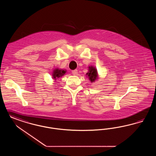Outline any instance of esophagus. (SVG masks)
Returning a JSON list of instances; mask_svg holds the SVG:
<instances>
[{"mask_svg":"<svg viewBox=\"0 0 156 156\" xmlns=\"http://www.w3.org/2000/svg\"><path fill=\"white\" fill-rule=\"evenodd\" d=\"M72 73H73V74L74 75H76L78 74V71L77 70H73V71H72Z\"/></svg>","mask_w":156,"mask_h":156,"instance_id":"esophagus-1","label":"esophagus"}]
</instances>
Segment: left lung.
Instances as JSON below:
<instances>
[{"mask_svg": "<svg viewBox=\"0 0 156 156\" xmlns=\"http://www.w3.org/2000/svg\"><path fill=\"white\" fill-rule=\"evenodd\" d=\"M88 69V72L86 74V75L88 77V79L90 81V82H94L95 81H97L99 78L98 70L93 66H89Z\"/></svg>", "mask_w": 156, "mask_h": 156, "instance_id": "8db88e82", "label": "left lung"}]
</instances>
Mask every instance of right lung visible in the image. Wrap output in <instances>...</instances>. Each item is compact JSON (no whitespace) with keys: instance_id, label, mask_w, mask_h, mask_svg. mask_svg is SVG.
Here are the masks:
<instances>
[{"instance_id":"1","label":"right lung","mask_w":156,"mask_h":156,"mask_svg":"<svg viewBox=\"0 0 156 156\" xmlns=\"http://www.w3.org/2000/svg\"><path fill=\"white\" fill-rule=\"evenodd\" d=\"M66 72H67L66 69H60L58 68L54 69L52 73V78L56 81L57 79L60 78L63 75H64V74L66 73Z\"/></svg>"}]
</instances>
